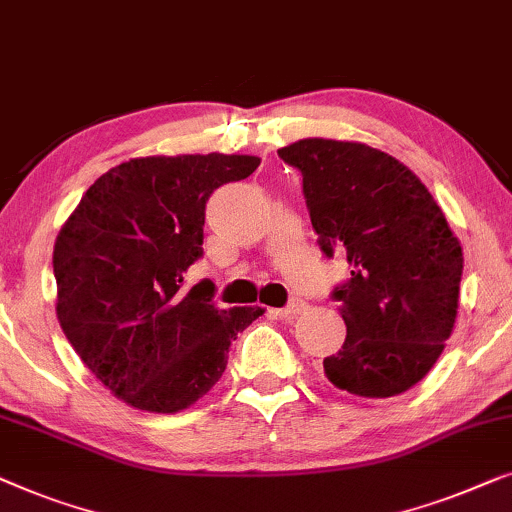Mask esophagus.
Returning <instances> with one entry per match:
<instances>
[{
	"mask_svg": "<svg viewBox=\"0 0 512 512\" xmlns=\"http://www.w3.org/2000/svg\"><path fill=\"white\" fill-rule=\"evenodd\" d=\"M304 311V304H301V301H292V304H287L285 308H273V315H276V318H283V320H294L297 318V315Z\"/></svg>",
	"mask_w": 512,
	"mask_h": 512,
	"instance_id": "1",
	"label": "esophagus"
}]
</instances>
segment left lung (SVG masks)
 Returning <instances> with one entry per match:
<instances>
[{"label": "left lung", "instance_id": "1", "mask_svg": "<svg viewBox=\"0 0 512 512\" xmlns=\"http://www.w3.org/2000/svg\"><path fill=\"white\" fill-rule=\"evenodd\" d=\"M278 155L304 176L322 253L350 264L331 292L348 334L322 362L325 376L355 397H397L427 376L452 334L462 246L420 178L383 150L301 139Z\"/></svg>", "mask_w": 512, "mask_h": 512}]
</instances>
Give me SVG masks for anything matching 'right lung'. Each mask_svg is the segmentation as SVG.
<instances>
[{
    "instance_id": "1",
    "label": "right lung",
    "mask_w": 512,
    "mask_h": 512,
    "mask_svg": "<svg viewBox=\"0 0 512 512\" xmlns=\"http://www.w3.org/2000/svg\"><path fill=\"white\" fill-rule=\"evenodd\" d=\"M257 167L255 155L134 157L99 176L57 234V320L129 406H192L225 373L236 334L264 313L218 308L211 280L185 287L204 253L208 197Z\"/></svg>"
}]
</instances>
